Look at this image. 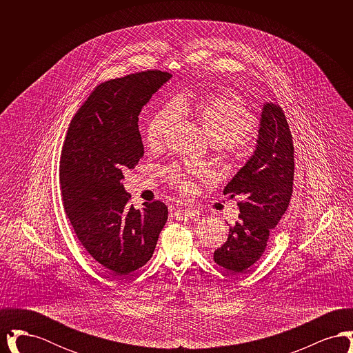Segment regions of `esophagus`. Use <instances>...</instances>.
<instances>
[{
  "mask_svg": "<svg viewBox=\"0 0 353 353\" xmlns=\"http://www.w3.org/2000/svg\"><path fill=\"white\" fill-rule=\"evenodd\" d=\"M174 214L180 216V217H196V216L200 214V212L196 208H193V206L180 205V206H176Z\"/></svg>",
  "mask_w": 353,
  "mask_h": 353,
  "instance_id": "1",
  "label": "esophagus"
}]
</instances>
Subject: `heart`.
I'll use <instances>...</instances> for the list:
<instances>
[{
	"label": "heart",
	"instance_id": "heart-1",
	"mask_svg": "<svg viewBox=\"0 0 353 353\" xmlns=\"http://www.w3.org/2000/svg\"><path fill=\"white\" fill-rule=\"evenodd\" d=\"M179 117L196 119L209 141L219 148L221 157L233 164L245 150L239 134L252 131L255 125L254 115L242 97L233 90L221 88L203 94H188L165 103L152 114L144 130L147 144L152 148L161 145ZM161 176L180 193L188 194L193 189L192 177L200 176V173L172 165L161 169Z\"/></svg>",
	"mask_w": 353,
	"mask_h": 353
}]
</instances>
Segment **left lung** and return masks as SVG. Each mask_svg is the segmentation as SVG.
Listing matches in <instances>:
<instances>
[{
	"mask_svg": "<svg viewBox=\"0 0 353 353\" xmlns=\"http://www.w3.org/2000/svg\"><path fill=\"white\" fill-rule=\"evenodd\" d=\"M294 143L283 110L263 105L256 150L243 168L223 189L239 196V216L229 228L228 241L219 248L214 262L233 274H248L266 250L270 230L285 214L294 185Z\"/></svg>",
	"mask_w": 353,
	"mask_h": 353,
	"instance_id": "left-lung-1",
	"label": "left lung"
}]
</instances>
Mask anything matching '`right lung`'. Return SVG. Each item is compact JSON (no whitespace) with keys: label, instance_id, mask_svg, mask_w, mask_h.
Returning a JSON list of instances; mask_svg holds the SVG:
<instances>
[{"label":"right lung","instance_id":"obj_1","mask_svg":"<svg viewBox=\"0 0 353 353\" xmlns=\"http://www.w3.org/2000/svg\"><path fill=\"white\" fill-rule=\"evenodd\" d=\"M170 77L147 70L99 84L71 119L61 152L65 213L85 252L115 276L151 259L168 219L164 202L134 209L120 180L144 154L141 108Z\"/></svg>","mask_w":353,"mask_h":353}]
</instances>
